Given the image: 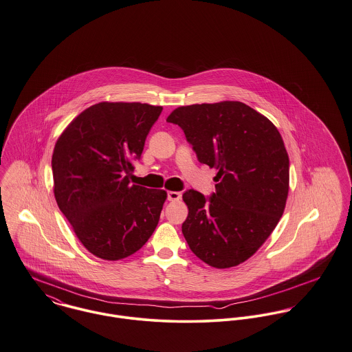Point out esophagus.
<instances>
[{"label":"esophagus","instance_id":"esophagus-1","mask_svg":"<svg viewBox=\"0 0 352 352\" xmlns=\"http://www.w3.org/2000/svg\"><path fill=\"white\" fill-rule=\"evenodd\" d=\"M167 199L168 201H178V199H181V193L179 192H167Z\"/></svg>","mask_w":352,"mask_h":352}]
</instances>
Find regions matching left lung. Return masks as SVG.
I'll return each instance as SVG.
<instances>
[{"label": "left lung", "mask_w": 352, "mask_h": 352, "mask_svg": "<svg viewBox=\"0 0 352 352\" xmlns=\"http://www.w3.org/2000/svg\"><path fill=\"white\" fill-rule=\"evenodd\" d=\"M182 128L197 159L219 170L216 192L182 198L190 250L216 269L251 258L276 227L289 193V157L273 122L239 101L179 107L167 118Z\"/></svg>", "instance_id": "left-lung-1"}]
</instances>
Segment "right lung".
<instances>
[{
  "instance_id": "1",
  "label": "right lung",
  "mask_w": 352,
  "mask_h": 352,
  "mask_svg": "<svg viewBox=\"0 0 352 352\" xmlns=\"http://www.w3.org/2000/svg\"><path fill=\"white\" fill-rule=\"evenodd\" d=\"M162 109L100 102L74 118L55 144L56 204L85 248L101 259L135 254L157 228L167 193L129 179Z\"/></svg>"
}]
</instances>
